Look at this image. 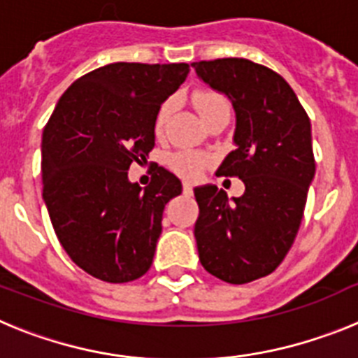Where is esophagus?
<instances>
[{
  "label": "esophagus",
  "instance_id": "esophagus-1",
  "mask_svg": "<svg viewBox=\"0 0 358 358\" xmlns=\"http://www.w3.org/2000/svg\"><path fill=\"white\" fill-rule=\"evenodd\" d=\"M182 189H185V194H192V185L189 182H182Z\"/></svg>",
  "mask_w": 358,
  "mask_h": 358
}]
</instances>
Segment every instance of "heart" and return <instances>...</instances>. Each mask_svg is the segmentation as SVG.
Returning <instances> with one entry per match:
<instances>
[{
    "mask_svg": "<svg viewBox=\"0 0 358 358\" xmlns=\"http://www.w3.org/2000/svg\"><path fill=\"white\" fill-rule=\"evenodd\" d=\"M192 103H194V107L197 109L202 122H204L208 116L213 115V113H217V110L229 109L226 98L213 90L195 91V93L192 94ZM173 109H176V100H173V98H169V100H164V102L161 103L159 110H157L156 115V123H154L156 134H163ZM170 164H172V169L176 170L179 176L186 177V179H195V177L201 173V170L204 169L206 159L202 156H199V154H194V152H177V154L172 156V159H170Z\"/></svg>",
    "mask_w": 358,
    "mask_h": 358,
    "instance_id": "b5f03b06",
    "label": "heart"
}]
</instances>
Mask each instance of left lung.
<instances>
[{
  "instance_id": "1",
  "label": "left lung",
  "mask_w": 358,
  "mask_h": 358,
  "mask_svg": "<svg viewBox=\"0 0 358 358\" xmlns=\"http://www.w3.org/2000/svg\"><path fill=\"white\" fill-rule=\"evenodd\" d=\"M192 66L233 103L236 148L218 173L245 185L231 201L213 185L195 188L199 260L242 285L273 273L292 248L315 173L310 118L285 78L265 66L235 57Z\"/></svg>"
}]
</instances>
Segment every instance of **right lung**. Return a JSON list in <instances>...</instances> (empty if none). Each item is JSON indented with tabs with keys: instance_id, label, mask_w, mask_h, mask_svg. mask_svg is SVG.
Masks as SVG:
<instances>
[{
	"instance_id": "right-lung-1",
	"label": "right lung",
	"mask_w": 358,
	"mask_h": 358,
	"mask_svg": "<svg viewBox=\"0 0 358 358\" xmlns=\"http://www.w3.org/2000/svg\"><path fill=\"white\" fill-rule=\"evenodd\" d=\"M189 66L115 62L73 82L43 131V199L55 235L82 271L127 283L150 268L163 210L181 181L163 166L131 182L132 161L154 148L161 103Z\"/></svg>"
}]
</instances>
